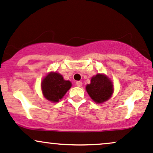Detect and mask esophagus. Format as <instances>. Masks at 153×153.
Returning a JSON list of instances; mask_svg holds the SVG:
<instances>
[{"mask_svg": "<svg viewBox=\"0 0 153 153\" xmlns=\"http://www.w3.org/2000/svg\"><path fill=\"white\" fill-rule=\"evenodd\" d=\"M76 86L77 87H82V82H80V81H77L76 82Z\"/></svg>", "mask_w": 153, "mask_h": 153, "instance_id": "obj_1", "label": "esophagus"}]
</instances>
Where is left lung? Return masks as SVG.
Returning a JSON list of instances; mask_svg holds the SVG:
<instances>
[{"label": "left lung", "instance_id": "8db88e82", "mask_svg": "<svg viewBox=\"0 0 153 153\" xmlns=\"http://www.w3.org/2000/svg\"><path fill=\"white\" fill-rule=\"evenodd\" d=\"M86 90L96 103L105 102L114 92V85L107 76L97 74L91 79L90 84L86 86Z\"/></svg>", "mask_w": 153, "mask_h": 153}]
</instances>
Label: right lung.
<instances>
[{
    "mask_svg": "<svg viewBox=\"0 0 153 153\" xmlns=\"http://www.w3.org/2000/svg\"><path fill=\"white\" fill-rule=\"evenodd\" d=\"M71 87V82L63 79L62 75L57 72H50L41 83L44 97L53 102H57L62 99Z\"/></svg>",
    "mask_w": 153,
    "mask_h": 153,
    "instance_id": "1",
    "label": "right lung"
}]
</instances>
